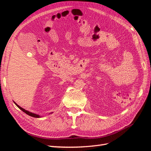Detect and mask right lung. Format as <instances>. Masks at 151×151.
Returning a JSON list of instances; mask_svg holds the SVG:
<instances>
[{
    "label": "right lung",
    "instance_id": "add662e5",
    "mask_svg": "<svg viewBox=\"0 0 151 151\" xmlns=\"http://www.w3.org/2000/svg\"><path fill=\"white\" fill-rule=\"evenodd\" d=\"M14 103L15 104L16 106L18 107V108H19L20 109H21V110H22V111L25 112V113L26 114H28V115H29V116H32V117H33V118H41V117H42V116H40V115H39V114H35V113H33V112H29V111H28V110H25L24 109L22 108V107H21L19 105H18L15 102H14ZM52 113H53V112H50V113L48 114H52Z\"/></svg>",
    "mask_w": 151,
    "mask_h": 151
}]
</instances>
